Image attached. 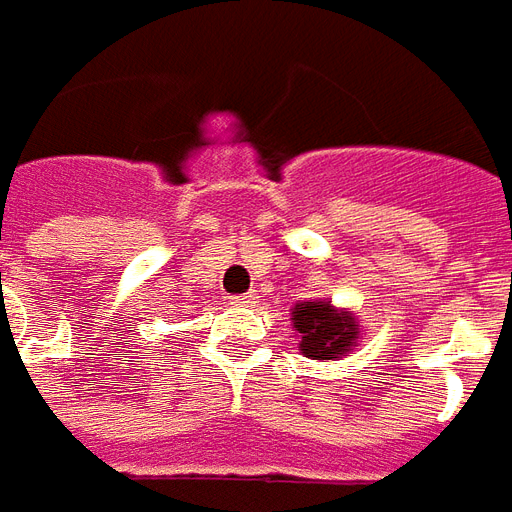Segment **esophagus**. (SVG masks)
<instances>
[{
    "instance_id": "esophagus-1",
    "label": "esophagus",
    "mask_w": 512,
    "mask_h": 512,
    "mask_svg": "<svg viewBox=\"0 0 512 512\" xmlns=\"http://www.w3.org/2000/svg\"><path fill=\"white\" fill-rule=\"evenodd\" d=\"M255 301H257V295H255V293L233 295V298H230V304H233V306H249V304H255Z\"/></svg>"
}]
</instances>
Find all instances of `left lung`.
Segmentation results:
<instances>
[{"mask_svg": "<svg viewBox=\"0 0 512 512\" xmlns=\"http://www.w3.org/2000/svg\"><path fill=\"white\" fill-rule=\"evenodd\" d=\"M293 328L301 336V352L312 361H333L350 352L358 342V325L350 312L333 309L331 301H304L295 304Z\"/></svg>", "mask_w": 512, "mask_h": 512, "instance_id": "8db88e82", "label": "left lung"}]
</instances>
